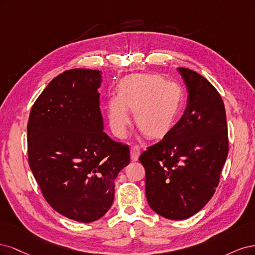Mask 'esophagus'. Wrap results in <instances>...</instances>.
Returning <instances> with one entry per match:
<instances>
[{"instance_id":"1","label":"esophagus","mask_w":255,"mask_h":255,"mask_svg":"<svg viewBox=\"0 0 255 255\" xmlns=\"http://www.w3.org/2000/svg\"><path fill=\"white\" fill-rule=\"evenodd\" d=\"M139 155V147L137 145H133L130 148V158L132 161H136Z\"/></svg>"}]
</instances>
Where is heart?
Returning <instances> with one entry per match:
<instances>
[{"label":"heart","mask_w":255,"mask_h":255,"mask_svg":"<svg viewBox=\"0 0 255 255\" xmlns=\"http://www.w3.org/2000/svg\"><path fill=\"white\" fill-rule=\"evenodd\" d=\"M184 104V94L177 83L159 75L129 76L122 81L119 93L106 104L107 119L112 132L125 137L133 112L136 126L146 135L158 136L174 125Z\"/></svg>","instance_id":"b5f03b06"}]
</instances>
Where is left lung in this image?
Wrapping results in <instances>:
<instances>
[{"label": "left lung", "mask_w": 255, "mask_h": 255, "mask_svg": "<svg viewBox=\"0 0 255 255\" xmlns=\"http://www.w3.org/2000/svg\"><path fill=\"white\" fill-rule=\"evenodd\" d=\"M177 70L187 91L183 116L138 159L149 207L171 220L191 217L209 202L229 150L225 105L217 90L198 73Z\"/></svg>", "instance_id": "obj_1"}]
</instances>
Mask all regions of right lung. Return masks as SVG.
Returning <instances> with one entry per match:
<instances>
[{
	"mask_svg": "<svg viewBox=\"0 0 255 255\" xmlns=\"http://www.w3.org/2000/svg\"><path fill=\"white\" fill-rule=\"evenodd\" d=\"M102 71L72 69L55 77L32 106L28 163L45 200L59 214L93 223L109 211L114 180L129 147L104 132Z\"/></svg>",
	"mask_w": 255,
	"mask_h": 255,
	"instance_id": "right-lung-1",
	"label": "right lung"
}]
</instances>
